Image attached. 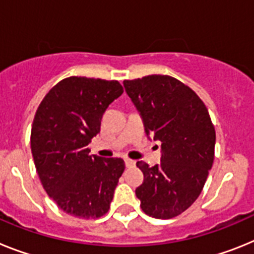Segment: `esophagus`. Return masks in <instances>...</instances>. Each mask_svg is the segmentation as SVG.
<instances>
[{"label":"esophagus","mask_w":254,"mask_h":254,"mask_svg":"<svg viewBox=\"0 0 254 254\" xmlns=\"http://www.w3.org/2000/svg\"><path fill=\"white\" fill-rule=\"evenodd\" d=\"M125 165H127V167H133L135 166V161L130 160V158H125Z\"/></svg>","instance_id":"1"}]
</instances>
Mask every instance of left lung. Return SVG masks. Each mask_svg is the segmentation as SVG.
<instances>
[{"label": "left lung", "instance_id": "1", "mask_svg": "<svg viewBox=\"0 0 254 254\" xmlns=\"http://www.w3.org/2000/svg\"><path fill=\"white\" fill-rule=\"evenodd\" d=\"M148 139L161 142V164L138 161L144 182L135 189L145 215L171 219L199 197L213 164L216 133L204 103L167 75L125 80Z\"/></svg>", "mask_w": 254, "mask_h": 254}]
</instances>
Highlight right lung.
<instances>
[{
  "label": "right lung",
  "mask_w": 254,
  "mask_h": 254,
  "mask_svg": "<svg viewBox=\"0 0 254 254\" xmlns=\"http://www.w3.org/2000/svg\"><path fill=\"white\" fill-rule=\"evenodd\" d=\"M116 80L70 76L57 83L35 112L30 135L33 160L42 185L63 211L98 219L110 208L121 158L90 154L110 103L123 94Z\"/></svg>",
  "instance_id": "obj_1"
}]
</instances>
